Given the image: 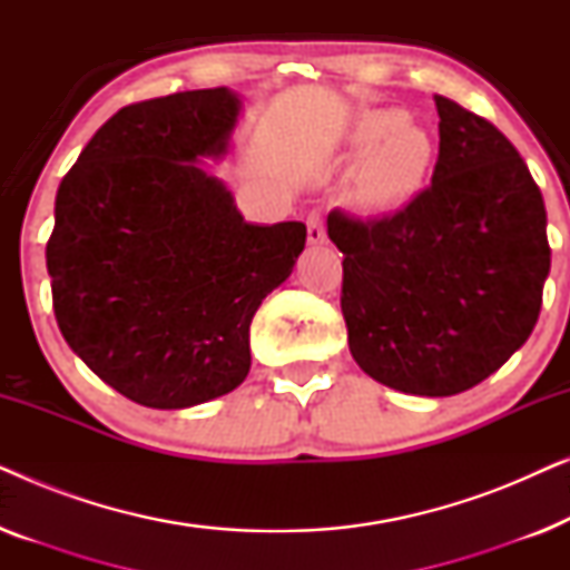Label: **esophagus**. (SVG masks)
Masks as SVG:
<instances>
[{
	"label": "esophagus",
	"instance_id": "1",
	"mask_svg": "<svg viewBox=\"0 0 570 570\" xmlns=\"http://www.w3.org/2000/svg\"><path fill=\"white\" fill-rule=\"evenodd\" d=\"M306 228H308V244L311 246H318V244H326V230H324V220L318 213H311L308 220H306Z\"/></svg>",
	"mask_w": 570,
	"mask_h": 570
}]
</instances>
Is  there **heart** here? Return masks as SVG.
<instances>
[{"label":"heart","mask_w":570,"mask_h":570,"mask_svg":"<svg viewBox=\"0 0 570 570\" xmlns=\"http://www.w3.org/2000/svg\"><path fill=\"white\" fill-rule=\"evenodd\" d=\"M355 142L368 147L355 176L363 205L379 209L404 205L431 174L433 137L396 108L365 111L355 124Z\"/></svg>","instance_id":"obj_1"}]
</instances>
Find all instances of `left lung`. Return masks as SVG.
<instances>
[{"instance_id": "left-lung-1", "label": "left lung", "mask_w": 570, "mask_h": 570, "mask_svg": "<svg viewBox=\"0 0 570 570\" xmlns=\"http://www.w3.org/2000/svg\"><path fill=\"white\" fill-rule=\"evenodd\" d=\"M439 163L400 213L342 209L326 233L342 259L355 363L396 392L451 396L495 373L532 334L550 275L540 186L482 116L435 96Z\"/></svg>"}]
</instances>
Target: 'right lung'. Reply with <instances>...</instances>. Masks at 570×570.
I'll list each match as a JSON object with an SVG mask.
<instances>
[{
    "instance_id": "add662e5",
    "label": "right lung",
    "mask_w": 570,
    "mask_h": 570,
    "mask_svg": "<svg viewBox=\"0 0 570 570\" xmlns=\"http://www.w3.org/2000/svg\"><path fill=\"white\" fill-rule=\"evenodd\" d=\"M240 116L228 88L116 111L69 174L46 244L67 345L153 410L233 392L252 368L248 326L306 246V225H254L209 176Z\"/></svg>"
}]
</instances>
